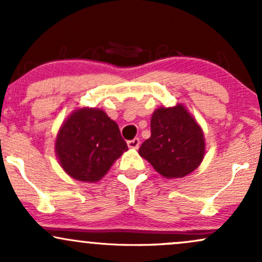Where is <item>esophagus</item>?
<instances>
[{"instance_id": "obj_1", "label": "esophagus", "mask_w": 262, "mask_h": 262, "mask_svg": "<svg viewBox=\"0 0 262 262\" xmlns=\"http://www.w3.org/2000/svg\"><path fill=\"white\" fill-rule=\"evenodd\" d=\"M127 144H128V148L138 149L140 145V140H139V138H134L133 140H129Z\"/></svg>"}]
</instances>
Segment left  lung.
<instances>
[{
	"label": "left lung",
	"mask_w": 262,
	"mask_h": 262,
	"mask_svg": "<svg viewBox=\"0 0 262 262\" xmlns=\"http://www.w3.org/2000/svg\"><path fill=\"white\" fill-rule=\"evenodd\" d=\"M151 137L139 155L165 179H181L194 171L206 154L203 129L182 103L156 108L150 121Z\"/></svg>",
	"instance_id": "obj_1"
}]
</instances>
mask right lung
Listing matches in <instances>:
<instances>
[{"label": "right lung", "mask_w": 262, "mask_h": 262, "mask_svg": "<svg viewBox=\"0 0 262 262\" xmlns=\"http://www.w3.org/2000/svg\"><path fill=\"white\" fill-rule=\"evenodd\" d=\"M119 127L101 108H76L62 122L55 139L60 166L81 182L95 183L127 151Z\"/></svg>", "instance_id": "add662e5"}]
</instances>
